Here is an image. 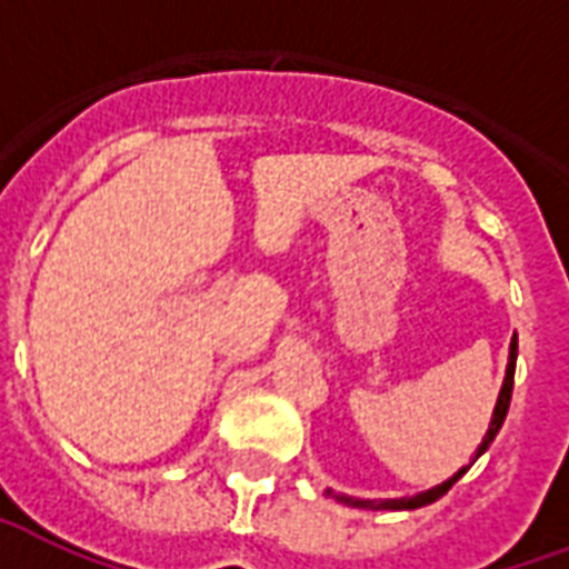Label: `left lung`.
Listing matches in <instances>:
<instances>
[{"label":"left lung","mask_w":569,"mask_h":569,"mask_svg":"<svg viewBox=\"0 0 569 569\" xmlns=\"http://www.w3.org/2000/svg\"><path fill=\"white\" fill-rule=\"evenodd\" d=\"M513 371H517V335H513V341H510V362H508V373H505V386H501L499 391V403H496V412H492V421H490V430H487V436H483L481 448H478V453L472 457V463L481 457L487 448L492 445V439H496V433L501 430V425H505V416H508V407H510V395H513ZM469 463V466H472ZM466 466V469H469ZM466 469H460V472L453 475V478H448L445 483H439V487H433V490L421 492V496H412V499H389V501H368V499H350V496H341V492H332L326 490L329 496H332L335 501H341V505H347V508H371V510H416V508H425V505H430V501L442 499L445 492L451 490L453 483L460 481L466 475Z\"/></svg>","instance_id":"1"}]
</instances>
